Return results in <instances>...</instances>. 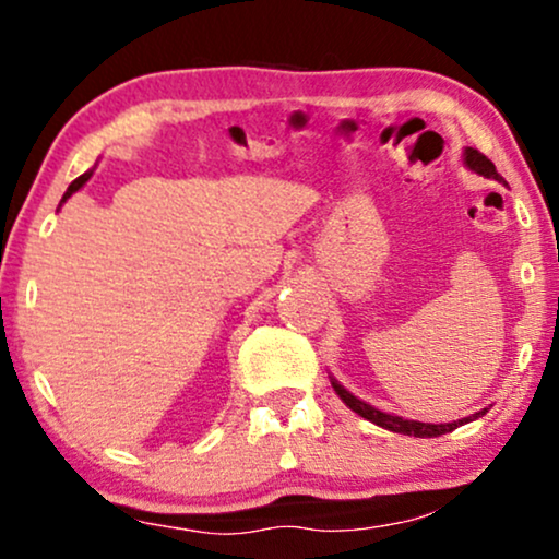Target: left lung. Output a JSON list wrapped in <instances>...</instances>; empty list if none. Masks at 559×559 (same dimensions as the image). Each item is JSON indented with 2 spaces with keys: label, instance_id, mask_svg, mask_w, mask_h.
<instances>
[{
  "label": "left lung",
  "instance_id": "8db88e82",
  "mask_svg": "<svg viewBox=\"0 0 559 559\" xmlns=\"http://www.w3.org/2000/svg\"><path fill=\"white\" fill-rule=\"evenodd\" d=\"M463 164H466L468 169H472V171L481 174V177L502 181V177H500V174H497V169H495L492 160H489L487 156H484V153L476 151V147H466V153H463ZM331 385H333L335 393L341 395V401H344L346 406L352 408V412H356L359 416H365V419H367V421H372V425H378V427H382V429H390V432H399V435H412V437H440V435H445V432H453L455 427L466 425V421L476 419V416H484V412H487V408H484V412H479V414L466 416V419H459V421H448V425H425V421L403 419V416H395V414L380 412V408L369 406V403H365V401L356 399L354 393H348V390H346L344 385H338V382H335L333 378H331Z\"/></svg>",
  "mask_w": 559,
  "mask_h": 559
}]
</instances>
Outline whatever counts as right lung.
<instances>
[{
    "instance_id": "add662e5",
    "label": "right lung",
    "mask_w": 559,
    "mask_h": 559,
    "mask_svg": "<svg viewBox=\"0 0 559 559\" xmlns=\"http://www.w3.org/2000/svg\"><path fill=\"white\" fill-rule=\"evenodd\" d=\"M87 179H91V171H85V174H83V177H78L75 181H72V185H70V187H67V192H64L62 203H64V200H67V198H70V194H72V192H78V190H80V187H83Z\"/></svg>"
}]
</instances>
